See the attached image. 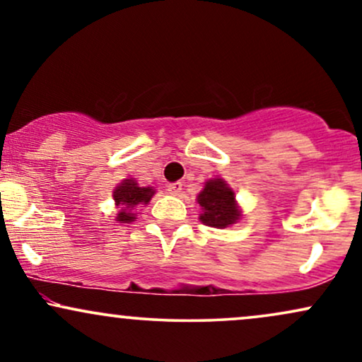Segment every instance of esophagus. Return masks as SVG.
Here are the masks:
<instances>
[{
    "instance_id": "obj_1",
    "label": "esophagus",
    "mask_w": 362,
    "mask_h": 362,
    "mask_svg": "<svg viewBox=\"0 0 362 362\" xmlns=\"http://www.w3.org/2000/svg\"><path fill=\"white\" fill-rule=\"evenodd\" d=\"M168 192L170 194H180L182 192V182H172V184H168Z\"/></svg>"
}]
</instances>
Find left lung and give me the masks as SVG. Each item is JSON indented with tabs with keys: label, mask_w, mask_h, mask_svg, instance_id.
I'll list each match as a JSON object with an SVG mask.
<instances>
[{
	"label": "left lung",
	"mask_w": 362,
	"mask_h": 362,
	"mask_svg": "<svg viewBox=\"0 0 362 362\" xmlns=\"http://www.w3.org/2000/svg\"><path fill=\"white\" fill-rule=\"evenodd\" d=\"M199 206L204 209L201 221L211 228H226L236 223L240 211L235 202V192L221 178L206 182L204 190L197 197Z\"/></svg>",
	"instance_id": "obj_1"
}]
</instances>
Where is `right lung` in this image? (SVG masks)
Here are the masks:
<instances>
[{"label": "right lung", "mask_w": 362, "mask_h": 362, "mask_svg": "<svg viewBox=\"0 0 362 362\" xmlns=\"http://www.w3.org/2000/svg\"><path fill=\"white\" fill-rule=\"evenodd\" d=\"M155 190L149 187H139L134 180H124L117 189L114 190V201L115 204L120 206L117 214V221L131 223L134 221L136 216L132 214V209L139 204H148L149 199L153 197Z\"/></svg>", "instance_id": "add662e5"}]
</instances>
